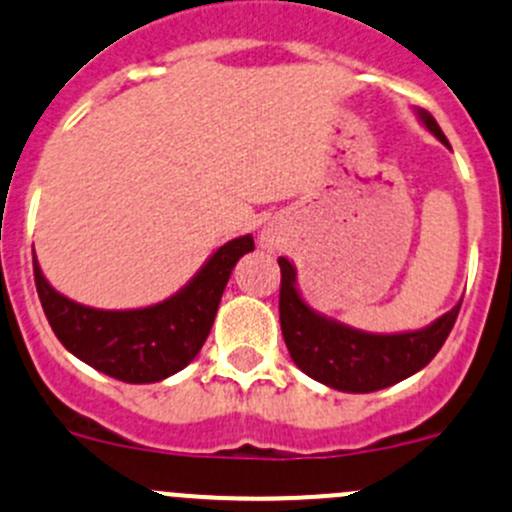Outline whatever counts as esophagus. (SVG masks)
<instances>
[{"label":"esophagus","mask_w":512,"mask_h":512,"mask_svg":"<svg viewBox=\"0 0 512 512\" xmlns=\"http://www.w3.org/2000/svg\"><path fill=\"white\" fill-rule=\"evenodd\" d=\"M265 245H272V240H267V238H265Z\"/></svg>","instance_id":"obj_1"}]
</instances>
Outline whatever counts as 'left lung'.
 I'll return each mask as SVG.
<instances>
[{
    "label": "left lung",
    "mask_w": 512,
    "mask_h": 512,
    "mask_svg": "<svg viewBox=\"0 0 512 512\" xmlns=\"http://www.w3.org/2000/svg\"><path fill=\"white\" fill-rule=\"evenodd\" d=\"M422 125L449 147L437 120L419 110ZM282 287H279V321L289 355L309 378L341 392H375L419 373L454 328L461 301L434 324L405 333H368L319 314L301 299L297 270L287 257H279Z\"/></svg>",
    "instance_id": "1"
}]
</instances>
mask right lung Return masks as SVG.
<instances>
[{"mask_svg":"<svg viewBox=\"0 0 512 512\" xmlns=\"http://www.w3.org/2000/svg\"><path fill=\"white\" fill-rule=\"evenodd\" d=\"M250 250L252 235L225 242L174 297L144 309H93L63 297L43 277L34 255L36 292L53 333L75 358L122 383H159L201 351L230 272Z\"/></svg>","mask_w":512,"mask_h":512,"instance_id":"1","label":"right lung"}]
</instances>
